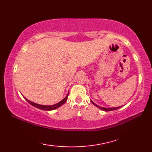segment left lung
Here are the masks:
<instances>
[{"mask_svg": "<svg viewBox=\"0 0 152 152\" xmlns=\"http://www.w3.org/2000/svg\"><path fill=\"white\" fill-rule=\"evenodd\" d=\"M93 104H94L95 106H96V107L97 108H100V109H101V110H104V111H112V110H117V109H118V108H119L120 107H121V106H119V107H115V108H103V107H101V106H98L97 104H95L94 102H93L92 101H91Z\"/></svg>", "mask_w": 152, "mask_h": 152, "instance_id": "1", "label": "left lung"}]
</instances>
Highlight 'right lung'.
Instances as JSON below:
<instances>
[{"mask_svg": "<svg viewBox=\"0 0 152 152\" xmlns=\"http://www.w3.org/2000/svg\"><path fill=\"white\" fill-rule=\"evenodd\" d=\"M68 96H69V93H68L67 95L66 96V97L64 98V99H63L62 101H60L59 102L57 103V104H56L50 105V106H44V105L38 104H36V103H34L33 102H31L30 101H28V100H27V99L25 98V99L26 100V101L28 103H29V104H31L32 106H34V107H36L37 108L43 110H54V109H56L57 108H59V107H60L61 106H62L63 104H64V103H65L66 101H67Z\"/></svg>", "mask_w": 152, "mask_h": 152, "instance_id": "1", "label": "right lung"}]
</instances>
